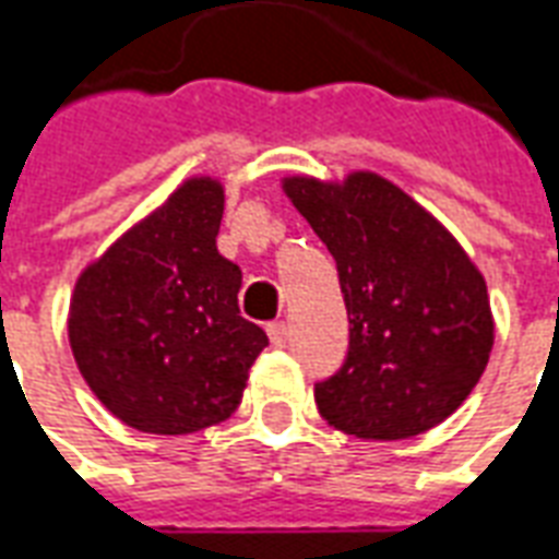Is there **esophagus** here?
Here are the masks:
<instances>
[{"mask_svg":"<svg viewBox=\"0 0 559 559\" xmlns=\"http://www.w3.org/2000/svg\"><path fill=\"white\" fill-rule=\"evenodd\" d=\"M269 332V341H272V346H287V341H290V325L287 322H269L266 325Z\"/></svg>","mask_w":559,"mask_h":559,"instance_id":"1","label":"esophagus"}]
</instances>
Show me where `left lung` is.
Wrapping results in <instances>:
<instances>
[{"label":"left lung","instance_id":"8db88e82","mask_svg":"<svg viewBox=\"0 0 559 559\" xmlns=\"http://www.w3.org/2000/svg\"><path fill=\"white\" fill-rule=\"evenodd\" d=\"M337 263L349 353L313 396L346 436L396 441L438 427L474 391L495 343L489 293L448 227L400 186L284 177Z\"/></svg>","mask_w":559,"mask_h":559}]
</instances>
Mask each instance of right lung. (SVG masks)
Instances as JSON below:
<instances>
[{
    "label": "right lung",
    "mask_w": 559,
    "mask_h": 559,
    "mask_svg": "<svg viewBox=\"0 0 559 559\" xmlns=\"http://www.w3.org/2000/svg\"><path fill=\"white\" fill-rule=\"evenodd\" d=\"M225 189L189 177L82 269L68 337L82 379L111 415L186 436L234 415L266 332L239 317L242 272L216 248Z\"/></svg>",
    "instance_id": "1"
}]
</instances>
